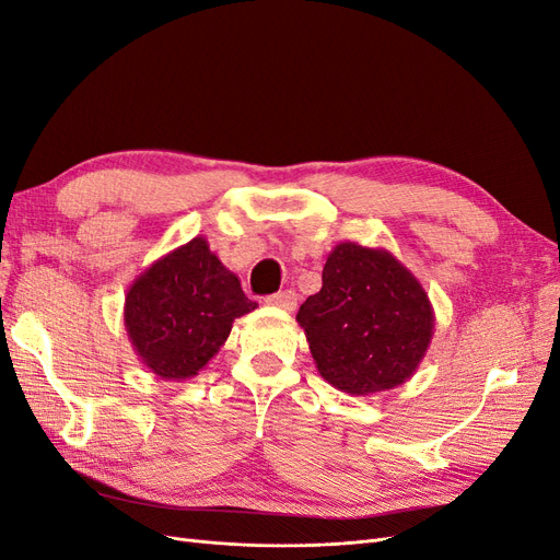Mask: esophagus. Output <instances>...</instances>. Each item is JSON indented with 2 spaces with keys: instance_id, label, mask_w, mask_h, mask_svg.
Here are the masks:
<instances>
[{
  "instance_id": "esophagus-1",
  "label": "esophagus",
  "mask_w": 560,
  "mask_h": 560,
  "mask_svg": "<svg viewBox=\"0 0 560 560\" xmlns=\"http://www.w3.org/2000/svg\"><path fill=\"white\" fill-rule=\"evenodd\" d=\"M266 303L273 308H282V311H294L296 308V292L292 290H284L278 294H270L266 296Z\"/></svg>"
}]
</instances>
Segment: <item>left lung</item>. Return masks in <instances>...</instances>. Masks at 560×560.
Listing matches in <instances>:
<instances>
[{
    "label": "left lung",
    "instance_id": "left-lung-1",
    "mask_svg": "<svg viewBox=\"0 0 560 560\" xmlns=\"http://www.w3.org/2000/svg\"><path fill=\"white\" fill-rule=\"evenodd\" d=\"M319 376L348 395H374L413 376L432 341V303L393 254L341 243L322 268V290L301 303Z\"/></svg>",
    "mask_w": 560,
    "mask_h": 560
}]
</instances>
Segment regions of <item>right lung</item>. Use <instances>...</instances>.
Listing matches in <instances>:
<instances>
[{"label": "right lung", "instance_id": "right-lung-1", "mask_svg": "<svg viewBox=\"0 0 560 560\" xmlns=\"http://www.w3.org/2000/svg\"><path fill=\"white\" fill-rule=\"evenodd\" d=\"M257 308L241 280L194 238L151 264L130 284L126 331L144 366L163 381H184L206 366L231 334L233 319Z\"/></svg>", "mask_w": 560, "mask_h": 560}]
</instances>
